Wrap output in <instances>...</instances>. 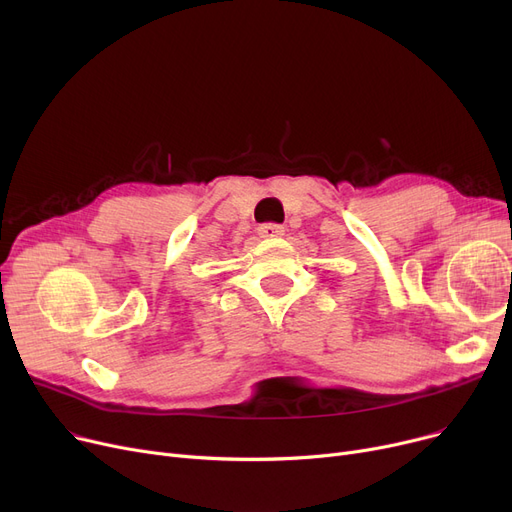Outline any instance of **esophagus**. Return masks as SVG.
<instances>
[{
	"mask_svg": "<svg viewBox=\"0 0 512 512\" xmlns=\"http://www.w3.org/2000/svg\"><path fill=\"white\" fill-rule=\"evenodd\" d=\"M257 232H259L261 238H280V236L284 234V228H282L280 224L267 222V224H261V226L257 228Z\"/></svg>",
	"mask_w": 512,
	"mask_h": 512,
	"instance_id": "1",
	"label": "esophagus"
}]
</instances>
